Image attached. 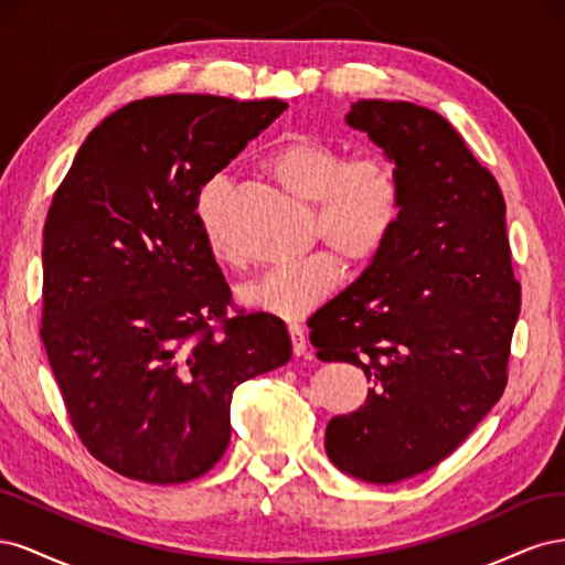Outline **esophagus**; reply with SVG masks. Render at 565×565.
<instances>
[{
	"label": "esophagus",
	"instance_id": "1",
	"mask_svg": "<svg viewBox=\"0 0 565 565\" xmlns=\"http://www.w3.org/2000/svg\"><path fill=\"white\" fill-rule=\"evenodd\" d=\"M287 330H289V337H292V351H295V355H303L306 349H309V341H306V334L301 330V324L289 322Z\"/></svg>",
	"mask_w": 565,
	"mask_h": 565
}]
</instances>
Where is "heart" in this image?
<instances>
[{"label":"heart","mask_w":565,"mask_h":565,"mask_svg":"<svg viewBox=\"0 0 565 565\" xmlns=\"http://www.w3.org/2000/svg\"><path fill=\"white\" fill-rule=\"evenodd\" d=\"M266 169L289 195L313 204V235H320L349 264L370 262L401 218V183L382 158L347 160L337 146L309 134H295L270 150ZM228 193L226 179L216 177L204 183L198 198V218L214 262L237 266L241 259L224 233ZM339 276L332 254L313 252L243 285L241 299L256 311L292 320L313 311L339 285Z\"/></svg>","instance_id":"obj_1"}]
</instances>
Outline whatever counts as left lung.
Listing matches in <instances>:
<instances>
[{
    "mask_svg": "<svg viewBox=\"0 0 565 565\" xmlns=\"http://www.w3.org/2000/svg\"><path fill=\"white\" fill-rule=\"evenodd\" d=\"M347 122L396 164L403 210L309 328L320 361L372 382L363 407L330 419L324 450L344 473L386 486L436 467L502 398L521 285L500 185L446 117L372 98Z\"/></svg>",
    "mask_w": 565,
    "mask_h": 565,
    "instance_id": "8db88e82",
    "label": "left lung"
}]
</instances>
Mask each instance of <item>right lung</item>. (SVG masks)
I'll return each instance as SVG.
<instances>
[{"mask_svg": "<svg viewBox=\"0 0 565 565\" xmlns=\"http://www.w3.org/2000/svg\"><path fill=\"white\" fill-rule=\"evenodd\" d=\"M285 100L152 96L82 143L44 224L42 341L79 440L113 471L174 486L231 440L235 386L292 358L285 322L237 311L195 214Z\"/></svg>", "mask_w": 565, "mask_h": 565, "instance_id": "add662e5", "label": "right lung"}]
</instances>
